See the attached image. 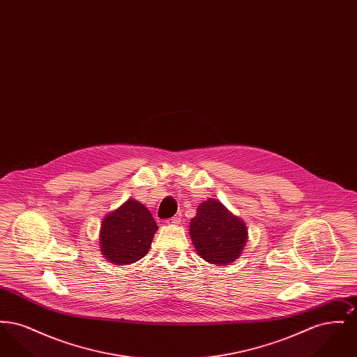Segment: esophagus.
Returning a JSON list of instances; mask_svg holds the SVG:
<instances>
[{
  "mask_svg": "<svg viewBox=\"0 0 357 357\" xmlns=\"http://www.w3.org/2000/svg\"><path fill=\"white\" fill-rule=\"evenodd\" d=\"M179 222H181V217H172L170 220H167L166 223H167V225H178Z\"/></svg>",
  "mask_w": 357,
  "mask_h": 357,
  "instance_id": "1",
  "label": "esophagus"
}]
</instances>
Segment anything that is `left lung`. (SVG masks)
<instances>
[{
	"label": "left lung",
	"mask_w": 357,
	"mask_h": 357,
	"mask_svg": "<svg viewBox=\"0 0 357 357\" xmlns=\"http://www.w3.org/2000/svg\"><path fill=\"white\" fill-rule=\"evenodd\" d=\"M190 237L201 258L222 266L237 261L248 241V229L220 201L210 198L198 206L190 221Z\"/></svg>",
	"instance_id": "1"
}]
</instances>
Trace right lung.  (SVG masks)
Wrapping results in <instances>:
<instances>
[{"label":"right lung","instance_id":"right-lung-1","mask_svg":"<svg viewBox=\"0 0 357 357\" xmlns=\"http://www.w3.org/2000/svg\"><path fill=\"white\" fill-rule=\"evenodd\" d=\"M158 226L143 204L128 199L102 222L100 252L114 265H130L150 250Z\"/></svg>","mask_w":357,"mask_h":357}]
</instances>
